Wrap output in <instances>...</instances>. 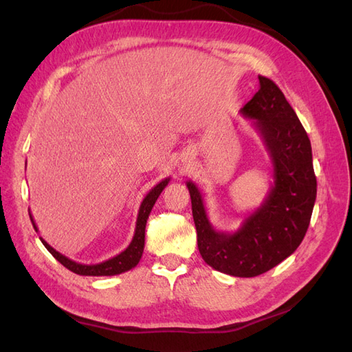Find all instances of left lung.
Here are the masks:
<instances>
[{
    "instance_id": "left-lung-1",
    "label": "left lung",
    "mask_w": 352,
    "mask_h": 352,
    "mask_svg": "<svg viewBox=\"0 0 352 352\" xmlns=\"http://www.w3.org/2000/svg\"><path fill=\"white\" fill-rule=\"evenodd\" d=\"M260 89L242 113L255 119L274 166V186L261 208L233 235L208 223L198 188L188 182L201 257L221 273L254 278L269 272L300 247L317 194L311 144L283 92L258 76Z\"/></svg>"
}]
</instances>
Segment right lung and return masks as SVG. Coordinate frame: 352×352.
Masks as SVG:
<instances>
[{
  "label": "right lung",
  "instance_id": "add662e5",
  "mask_svg": "<svg viewBox=\"0 0 352 352\" xmlns=\"http://www.w3.org/2000/svg\"><path fill=\"white\" fill-rule=\"evenodd\" d=\"M167 184H168V179L163 180V182H160L154 189L150 190V194L144 198L141 208H140V214H138V220H136L135 236H133L131 245L122 254L116 255V257H113L107 261H104L101 264H94V265L78 264V263L69 260L67 257H65V255H61L60 252H57L54 248H51L44 239H41V241L45 245V248L52 254V257L58 260L70 272L80 274V276H114V274L131 270L138 263H140V260L142 257L144 243H145L146 219H148V216H150L151 208L154 207L158 195L162 194V190L166 188ZM32 225H34V228L36 229L34 220H32Z\"/></svg>",
  "mask_w": 352,
  "mask_h": 352
}]
</instances>
